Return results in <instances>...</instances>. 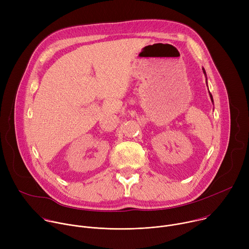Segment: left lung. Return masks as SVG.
<instances>
[{
	"mask_svg": "<svg viewBox=\"0 0 249 249\" xmlns=\"http://www.w3.org/2000/svg\"><path fill=\"white\" fill-rule=\"evenodd\" d=\"M202 70H203V73H204V75L206 76V71H205V69H204V68H202ZM206 84H207V76H206ZM209 94H210V97H211V100H212V102H214V101H213V96H212L211 92H209Z\"/></svg>",
	"mask_w": 249,
	"mask_h": 249,
	"instance_id": "1",
	"label": "left lung"
}]
</instances>
